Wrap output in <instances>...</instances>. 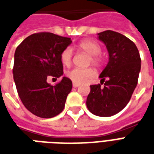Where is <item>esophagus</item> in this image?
<instances>
[{
    "label": "esophagus",
    "mask_w": 154,
    "mask_h": 154,
    "mask_svg": "<svg viewBox=\"0 0 154 154\" xmlns=\"http://www.w3.org/2000/svg\"><path fill=\"white\" fill-rule=\"evenodd\" d=\"M79 86H80V84L75 83V82H73V83H72V87H78Z\"/></svg>",
    "instance_id": "1"
}]
</instances>
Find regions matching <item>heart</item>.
Wrapping results in <instances>:
<instances>
[{
  "label": "heart",
  "instance_id": "b5f03b06",
  "mask_svg": "<svg viewBox=\"0 0 154 154\" xmlns=\"http://www.w3.org/2000/svg\"><path fill=\"white\" fill-rule=\"evenodd\" d=\"M78 48L90 55L89 63L95 66H100L102 63V57L100 56L101 47L92 40H83L78 44ZM72 49L67 47L62 51L60 54V60L63 65L69 67L72 61ZM96 76V72L92 68H73L67 72V77L75 83L82 84L90 82Z\"/></svg>",
  "mask_w": 154,
  "mask_h": 154
}]
</instances>
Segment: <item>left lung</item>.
Returning <instances> with one entry per match:
<instances>
[{
    "mask_svg": "<svg viewBox=\"0 0 154 154\" xmlns=\"http://www.w3.org/2000/svg\"><path fill=\"white\" fill-rule=\"evenodd\" d=\"M98 38L106 46L109 62L100 75L104 87L100 84L91 86L87 106L93 115L108 117L129 103L138 84L141 58L134 43L118 32H100Z\"/></svg>",
    "mask_w": 154,
    "mask_h": 154,
    "instance_id": "1",
    "label": "left lung"
}]
</instances>
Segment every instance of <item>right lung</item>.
I'll return each instance as SVG.
<instances>
[{
	"instance_id": "right-lung-1",
	"label": "right lung",
	"mask_w": 154,
	"mask_h": 154,
	"mask_svg": "<svg viewBox=\"0 0 154 154\" xmlns=\"http://www.w3.org/2000/svg\"><path fill=\"white\" fill-rule=\"evenodd\" d=\"M72 43L70 38L48 32L29 35L16 48L13 77L17 92L25 108L40 118L60 114L72 83L68 77L55 86L47 79L63 74L60 54Z\"/></svg>"
}]
</instances>
